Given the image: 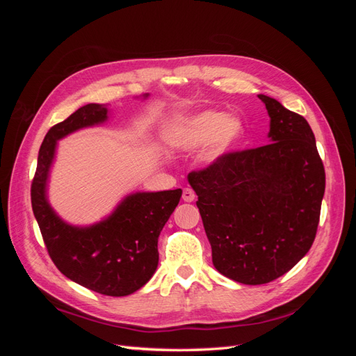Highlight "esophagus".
<instances>
[{
  "label": "esophagus",
  "instance_id": "obj_1",
  "mask_svg": "<svg viewBox=\"0 0 356 356\" xmlns=\"http://www.w3.org/2000/svg\"><path fill=\"white\" fill-rule=\"evenodd\" d=\"M182 199H184V202H193L196 199V193L191 188H184V191H182Z\"/></svg>",
  "mask_w": 356,
  "mask_h": 356
}]
</instances>
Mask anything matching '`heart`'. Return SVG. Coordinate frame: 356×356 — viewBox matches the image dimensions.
<instances>
[{"label": "heart", "mask_w": 356, "mask_h": 356, "mask_svg": "<svg viewBox=\"0 0 356 356\" xmlns=\"http://www.w3.org/2000/svg\"><path fill=\"white\" fill-rule=\"evenodd\" d=\"M243 132L241 118L209 110L190 115L168 129L166 141L184 152H193L211 143L207 159L215 160L230 153L242 139Z\"/></svg>", "instance_id": "b5f03b06"}]
</instances>
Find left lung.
Here are the masks:
<instances>
[{
  "instance_id": "8db88e82",
  "label": "left lung",
  "mask_w": 356,
  "mask_h": 356,
  "mask_svg": "<svg viewBox=\"0 0 356 356\" xmlns=\"http://www.w3.org/2000/svg\"><path fill=\"white\" fill-rule=\"evenodd\" d=\"M270 117V144L227 153L188 182L217 270L261 285L291 270L315 241L325 170L303 115L258 95Z\"/></svg>"
}]
</instances>
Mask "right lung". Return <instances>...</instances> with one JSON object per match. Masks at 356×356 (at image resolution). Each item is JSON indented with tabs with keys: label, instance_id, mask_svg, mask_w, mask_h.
<instances>
[{
	"label": "right lung",
	"instance_id": "obj_1",
	"mask_svg": "<svg viewBox=\"0 0 356 356\" xmlns=\"http://www.w3.org/2000/svg\"><path fill=\"white\" fill-rule=\"evenodd\" d=\"M106 118V105L88 104L50 129L38 153L31 203L49 255L60 273L95 293L123 297L143 288L154 275L159 234L179 203L182 190L132 193L111 215L88 227L63 221L47 200L56 143L79 129L102 124Z\"/></svg>",
	"mask_w": 356,
	"mask_h": 356
}]
</instances>
